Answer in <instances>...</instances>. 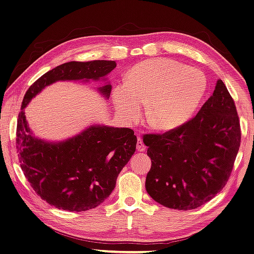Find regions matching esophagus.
Wrapping results in <instances>:
<instances>
[{"mask_svg":"<svg viewBox=\"0 0 254 254\" xmlns=\"http://www.w3.org/2000/svg\"><path fill=\"white\" fill-rule=\"evenodd\" d=\"M136 148H137V150L140 151V152L146 150V146H144V144H143V141H142V139L140 138V137H138V139H137V146H136Z\"/></svg>","mask_w":254,"mask_h":254,"instance_id":"34e87169","label":"esophagus"}]
</instances>
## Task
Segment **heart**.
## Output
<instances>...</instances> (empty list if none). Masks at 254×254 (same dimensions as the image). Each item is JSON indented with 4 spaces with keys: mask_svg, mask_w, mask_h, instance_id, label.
<instances>
[{
    "mask_svg": "<svg viewBox=\"0 0 254 254\" xmlns=\"http://www.w3.org/2000/svg\"><path fill=\"white\" fill-rule=\"evenodd\" d=\"M206 87V76L200 69L171 59H155L129 71L127 81L115 86L113 101L127 122L140 117L141 102H147L151 125L159 131H171L192 117Z\"/></svg>",
    "mask_w": 254,
    "mask_h": 254,
    "instance_id": "heart-1",
    "label": "heart"
}]
</instances>
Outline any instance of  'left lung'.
Returning a JSON list of instances; mask_svg holds the SVG:
<instances>
[{"mask_svg": "<svg viewBox=\"0 0 254 254\" xmlns=\"http://www.w3.org/2000/svg\"><path fill=\"white\" fill-rule=\"evenodd\" d=\"M151 169L150 197L166 207L190 211L226 185L241 144L234 101L221 79L194 118L163 135H144Z\"/></svg>", "mask_w": 254, "mask_h": 254, "instance_id": "obj_1", "label": "left lung"}]
</instances>
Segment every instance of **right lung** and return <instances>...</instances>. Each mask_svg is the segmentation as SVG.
<instances>
[{
	"instance_id": "1",
	"label": "right lung",
	"mask_w": 254,
	"mask_h": 254,
	"mask_svg": "<svg viewBox=\"0 0 254 254\" xmlns=\"http://www.w3.org/2000/svg\"><path fill=\"white\" fill-rule=\"evenodd\" d=\"M114 61L70 62L48 71L26 91L17 125V149L21 169L40 198L56 208L84 212L108 198L116 180L136 150L133 129L90 125L60 141L35 136L25 108L46 87L56 82H104L97 90L108 99L112 85L106 75Z\"/></svg>"
}]
</instances>
